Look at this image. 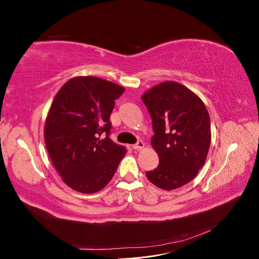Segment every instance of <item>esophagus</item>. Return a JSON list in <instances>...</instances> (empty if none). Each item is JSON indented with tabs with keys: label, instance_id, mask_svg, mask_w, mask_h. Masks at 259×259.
Masks as SVG:
<instances>
[{
	"label": "esophagus",
	"instance_id": "obj_1",
	"mask_svg": "<svg viewBox=\"0 0 259 259\" xmlns=\"http://www.w3.org/2000/svg\"><path fill=\"white\" fill-rule=\"evenodd\" d=\"M144 147H145V143L142 142V140H138L137 144L133 145V149H134V150H142Z\"/></svg>",
	"mask_w": 259,
	"mask_h": 259
}]
</instances>
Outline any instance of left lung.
<instances>
[{"label": "left lung", "mask_w": 259, "mask_h": 259, "mask_svg": "<svg viewBox=\"0 0 259 259\" xmlns=\"http://www.w3.org/2000/svg\"><path fill=\"white\" fill-rule=\"evenodd\" d=\"M152 120L151 145L159 165L147 178L164 190L190 183L204 165L210 145V121L203 101L186 86L167 81L142 96Z\"/></svg>", "instance_id": "obj_1"}]
</instances>
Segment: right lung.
<instances>
[{
  "label": "right lung",
  "instance_id": "1",
  "mask_svg": "<svg viewBox=\"0 0 259 259\" xmlns=\"http://www.w3.org/2000/svg\"><path fill=\"white\" fill-rule=\"evenodd\" d=\"M122 86L96 76L69 80L55 96L44 139L55 168L73 190L94 193L112 179L126 148L110 139V115Z\"/></svg>",
  "mask_w": 259,
  "mask_h": 259
}]
</instances>
